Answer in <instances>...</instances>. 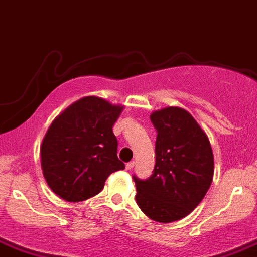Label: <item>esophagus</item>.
<instances>
[{
	"instance_id": "obj_1",
	"label": "esophagus",
	"mask_w": 257,
	"mask_h": 257,
	"mask_svg": "<svg viewBox=\"0 0 257 257\" xmlns=\"http://www.w3.org/2000/svg\"><path fill=\"white\" fill-rule=\"evenodd\" d=\"M134 165H136V164H134V161H131V162H128V164H126V170H128V171H131V170L132 169H133V167H134Z\"/></svg>"
}]
</instances>
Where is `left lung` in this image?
Here are the masks:
<instances>
[{
    "mask_svg": "<svg viewBox=\"0 0 257 257\" xmlns=\"http://www.w3.org/2000/svg\"><path fill=\"white\" fill-rule=\"evenodd\" d=\"M157 132L152 175H133L138 207L151 219L170 223L190 214L210 188L214 158L208 137L186 110L166 107L151 114Z\"/></svg>",
    "mask_w": 257,
    "mask_h": 257,
    "instance_id": "obj_1",
    "label": "left lung"
}]
</instances>
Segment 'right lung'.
<instances>
[{
    "instance_id": "add662e5",
    "label": "right lung",
    "mask_w": 257,
    "mask_h": 257,
    "mask_svg": "<svg viewBox=\"0 0 257 257\" xmlns=\"http://www.w3.org/2000/svg\"><path fill=\"white\" fill-rule=\"evenodd\" d=\"M121 109L87 96L53 121L40 156L45 181L57 195L73 203L92 198L104 189L109 175L125 169L112 133Z\"/></svg>"
}]
</instances>
